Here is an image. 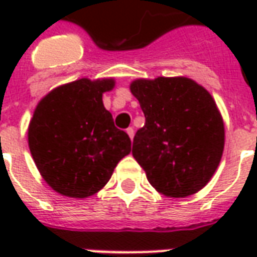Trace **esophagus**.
Wrapping results in <instances>:
<instances>
[{"mask_svg": "<svg viewBox=\"0 0 257 257\" xmlns=\"http://www.w3.org/2000/svg\"><path fill=\"white\" fill-rule=\"evenodd\" d=\"M126 134L129 135V138H131V140H132V139H134V136H135V129L131 126V128L126 129Z\"/></svg>", "mask_w": 257, "mask_h": 257, "instance_id": "esophagus-1", "label": "esophagus"}]
</instances>
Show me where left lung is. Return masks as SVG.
Segmentation results:
<instances>
[{"mask_svg": "<svg viewBox=\"0 0 257 257\" xmlns=\"http://www.w3.org/2000/svg\"><path fill=\"white\" fill-rule=\"evenodd\" d=\"M131 92L146 118L132 154L151 186L173 198L199 191L224 147V125L209 92L186 77L136 79Z\"/></svg>", "mask_w": 257, "mask_h": 257, "instance_id": "obj_1", "label": "left lung"}]
</instances>
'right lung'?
Segmentation results:
<instances>
[{"instance_id": "add662e5", "label": "right lung", "mask_w": 257, "mask_h": 257, "mask_svg": "<svg viewBox=\"0 0 257 257\" xmlns=\"http://www.w3.org/2000/svg\"><path fill=\"white\" fill-rule=\"evenodd\" d=\"M114 79L81 78L49 92L29 126V147L55 191L73 198L93 195L131 153L126 132L114 125L101 96Z\"/></svg>"}]
</instances>
